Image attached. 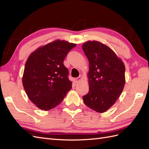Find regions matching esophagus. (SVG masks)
Returning <instances> with one entry per match:
<instances>
[{"mask_svg":"<svg viewBox=\"0 0 149 149\" xmlns=\"http://www.w3.org/2000/svg\"><path fill=\"white\" fill-rule=\"evenodd\" d=\"M81 79V76H80V77H78V78H74V81L76 83H78V82L80 81V80Z\"/></svg>","mask_w":149,"mask_h":149,"instance_id":"esophagus-1","label":"esophagus"}]
</instances>
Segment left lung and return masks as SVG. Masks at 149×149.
<instances>
[{
	"label": "left lung",
	"instance_id": "obj_1",
	"mask_svg": "<svg viewBox=\"0 0 149 149\" xmlns=\"http://www.w3.org/2000/svg\"><path fill=\"white\" fill-rule=\"evenodd\" d=\"M82 49L89 62V92L84 95L85 105L99 113L113 106L125 85V66L114 52L96 41H87Z\"/></svg>",
	"mask_w": 149,
	"mask_h": 149
}]
</instances>
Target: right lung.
Here are the masks:
<instances>
[{
  "mask_svg": "<svg viewBox=\"0 0 149 149\" xmlns=\"http://www.w3.org/2000/svg\"><path fill=\"white\" fill-rule=\"evenodd\" d=\"M77 45L57 40L39 48L25 63L22 83L26 94L39 109L48 111L60 104L72 88L63 62Z\"/></svg>",
  "mask_w": 149,
  "mask_h": 149,
  "instance_id": "add662e5",
  "label": "right lung"
}]
</instances>
